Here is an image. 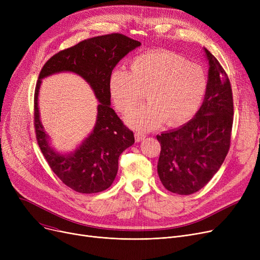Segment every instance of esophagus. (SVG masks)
Returning a JSON list of instances; mask_svg holds the SVG:
<instances>
[{"mask_svg":"<svg viewBox=\"0 0 260 260\" xmlns=\"http://www.w3.org/2000/svg\"><path fill=\"white\" fill-rule=\"evenodd\" d=\"M144 138H145V135H144L143 133L138 132V133H136V134H135V139H136V142H140V141L144 140Z\"/></svg>","mask_w":260,"mask_h":260,"instance_id":"1","label":"esophagus"}]
</instances>
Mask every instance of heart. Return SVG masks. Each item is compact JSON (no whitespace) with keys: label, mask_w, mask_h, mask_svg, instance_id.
Listing matches in <instances>:
<instances>
[{"label":"heart","mask_w":260,"mask_h":260,"mask_svg":"<svg viewBox=\"0 0 260 260\" xmlns=\"http://www.w3.org/2000/svg\"><path fill=\"white\" fill-rule=\"evenodd\" d=\"M207 87V75L200 65L165 49L139 54L132 70L118 66L109 79L112 97L121 112L132 109L147 89L149 102L126 117L132 126L141 131L153 129L166 121L170 126L186 122L198 112Z\"/></svg>","instance_id":"obj_1"}]
</instances>
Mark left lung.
<instances>
[{"label": "left lung", "mask_w": 260, "mask_h": 260, "mask_svg": "<svg viewBox=\"0 0 260 260\" xmlns=\"http://www.w3.org/2000/svg\"><path fill=\"white\" fill-rule=\"evenodd\" d=\"M209 81L203 103L183 126L157 135L161 144L158 175L172 193L190 195L206 185L220 169L230 149L234 103L231 82L207 49Z\"/></svg>", "instance_id": "1"}]
</instances>
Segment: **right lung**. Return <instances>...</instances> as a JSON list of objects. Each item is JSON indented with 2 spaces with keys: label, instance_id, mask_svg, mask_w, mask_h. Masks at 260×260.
Instances as JSON below:
<instances>
[{
  "label": "right lung",
  "instance_id": "obj_1",
  "mask_svg": "<svg viewBox=\"0 0 260 260\" xmlns=\"http://www.w3.org/2000/svg\"><path fill=\"white\" fill-rule=\"evenodd\" d=\"M140 45L139 41L118 32L89 38L53 54L39 74L34 99L36 138L51 171L78 193H99L111 186L118 172L119 156L135 142L133 131L111 107L109 79L118 62ZM60 71H73L83 76L101 102L93 133L70 155H60L48 145L37 108L40 79Z\"/></svg>",
  "mask_w": 260,
  "mask_h": 260
}]
</instances>
